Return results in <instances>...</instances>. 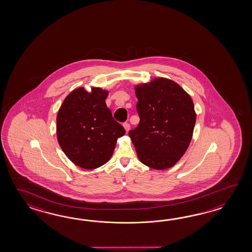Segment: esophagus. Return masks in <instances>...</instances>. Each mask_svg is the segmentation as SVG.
<instances>
[{"label":"esophagus","mask_w":252,"mask_h":252,"mask_svg":"<svg viewBox=\"0 0 252 252\" xmlns=\"http://www.w3.org/2000/svg\"><path fill=\"white\" fill-rule=\"evenodd\" d=\"M124 128H125V130H126V132H127V133H128V130H129V124H124Z\"/></svg>","instance_id":"obj_1"}]
</instances>
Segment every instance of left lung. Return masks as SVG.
<instances>
[{
	"label": "left lung",
	"instance_id": "8db88e82",
	"mask_svg": "<svg viewBox=\"0 0 252 252\" xmlns=\"http://www.w3.org/2000/svg\"><path fill=\"white\" fill-rule=\"evenodd\" d=\"M138 127L129 130L139 161L157 170L175 166L188 149L196 121L193 100L175 81L156 77L134 86Z\"/></svg>",
	"mask_w": 252,
	"mask_h": 252
}]
</instances>
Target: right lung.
I'll use <instances>...</instances> for the list:
<instances>
[{
  "label": "right lung",
  "instance_id": "add662e5",
  "mask_svg": "<svg viewBox=\"0 0 252 252\" xmlns=\"http://www.w3.org/2000/svg\"><path fill=\"white\" fill-rule=\"evenodd\" d=\"M108 90L78 87L64 98L57 115V138L65 156L84 169H95L110 160L117 139L125 134L113 118L105 99Z\"/></svg>",
  "mask_w": 252,
  "mask_h": 252
}]
</instances>
